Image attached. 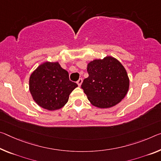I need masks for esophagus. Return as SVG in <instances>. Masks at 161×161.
Wrapping results in <instances>:
<instances>
[{
	"instance_id": "34e87169",
	"label": "esophagus",
	"mask_w": 161,
	"mask_h": 161,
	"mask_svg": "<svg viewBox=\"0 0 161 161\" xmlns=\"http://www.w3.org/2000/svg\"><path fill=\"white\" fill-rule=\"evenodd\" d=\"M82 79H81V78H80V79H79V80H78V81H76V83H77V85H79V86H81V83H82Z\"/></svg>"
}]
</instances>
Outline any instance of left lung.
Returning a JSON list of instances; mask_svg holds the SVG:
<instances>
[{"mask_svg": "<svg viewBox=\"0 0 161 161\" xmlns=\"http://www.w3.org/2000/svg\"><path fill=\"white\" fill-rule=\"evenodd\" d=\"M89 76L81 87L92 105L112 108L120 103L129 90L130 81L125 69L112 57L95 59L87 65Z\"/></svg>", "mask_w": 161, "mask_h": 161, "instance_id": "left-lung-1", "label": "left lung"}]
</instances>
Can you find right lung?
<instances>
[{"instance_id": "right-lung-1", "label": "right lung", "mask_w": 161, "mask_h": 161, "mask_svg": "<svg viewBox=\"0 0 161 161\" xmlns=\"http://www.w3.org/2000/svg\"><path fill=\"white\" fill-rule=\"evenodd\" d=\"M78 85L69 80V73L58 62L42 64L31 75L29 90L38 105L48 110L62 108Z\"/></svg>"}]
</instances>
